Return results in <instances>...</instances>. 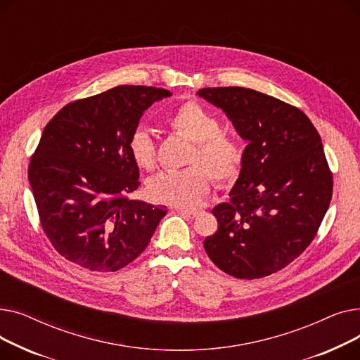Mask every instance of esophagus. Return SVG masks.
I'll return each mask as SVG.
<instances>
[{"instance_id":"1","label":"esophagus","mask_w":360,"mask_h":360,"mask_svg":"<svg viewBox=\"0 0 360 360\" xmlns=\"http://www.w3.org/2000/svg\"><path fill=\"white\" fill-rule=\"evenodd\" d=\"M181 214H184V216H186V217H190V219H194V217H197L198 214H200V212L198 210H191V209H176Z\"/></svg>"}]
</instances>
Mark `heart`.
<instances>
[{
  "instance_id": "heart-1",
  "label": "heart",
  "mask_w": 360,
  "mask_h": 360,
  "mask_svg": "<svg viewBox=\"0 0 360 360\" xmlns=\"http://www.w3.org/2000/svg\"><path fill=\"white\" fill-rule=\"evenodd\" d=\"M169 127L194 141L186 159L191 166L151 178L147 182V194L151 200L181 209L195 207L210 191V176L220 185L238 179L243 148L236 139L221 132V122L213 112L197 102H186L169 118ZM129 151L139 167L155 169L156 146L147 131L139 129L132 134Z\"/></svg>"
}]
</instances>
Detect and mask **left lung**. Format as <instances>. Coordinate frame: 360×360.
<instances>
[{"label": "left lung", "mask_w": 360, "mask_h": 360, "mask_svg": "<svg viewBox=\"0 0 360 360\" xmlns=\"http://www.w3.org/2000/svg\"><path fill=\"white\" fill-rule=\"evenodd\" d=\"M248 141L231 201L216 205L219 229L204 239L216 266L236 278L285 269L315 238L333 195V174L316 128L300 109L245 87H205Z\"/></svg>", "instance_id": "8db88e82"}]
</instances>
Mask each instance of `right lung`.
<instances>
[{
  "label": "right lung",
  "mask_w": 360,
  "mask_h": 360,
  "mask_svg": "<svg viewBox=\"0 0 360 360\" xmlns=\"http://www.w3.org/2000/svg\"><path fill=\"white\" fill-rule=\"evenodd\" d=\"M169 90L117 86L65 105L46 124L29 165L42 229L60 255L99 273L134 261L166 207L129 200L140 182L129 140Z\"/></svg>",
  "instance_id": "right-lung-1"
}]
</instances>
